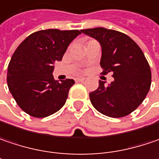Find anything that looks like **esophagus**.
Returning a JSON list of instances; mask_svg holds the SVG:
<instances>
[{
	"mask_svg": "<svg viewBox=\"0 0 159 159\" xmlns=\"http://www.w3.org/2000/svg\"><path fill=\"white\" fill-rule=\"evenodd\" d=\"M85 78L84 77H81V78H75V82L76 83H78V82H83V81H84Z\"/></svg>",
	"mask_w": 159,
	"mask_h": 159,
	"instance_id": "1",
	"label": "esophagus"
}]
</instances>
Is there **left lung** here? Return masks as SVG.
<instances>
[{"instance_id": "left-lung-1", "label": "left lung", "mask_w": 159, "mask_h": 159, "mask_svg": "<svg viewBox=\"0 0 159 159\" xmlns=\"http://www.w3.org/2000/svg\"><path fill=\"white\" fill-rule=\"evenodd\" d=\"M95 39L102 47L100 65L102 75L112 74L109 85L99 81V87L90 93L93 106L111 118L129 115L146 98L151 84V71L140 48L124 33L94 28L81 30Z\"/></svg>"}]
</instances>
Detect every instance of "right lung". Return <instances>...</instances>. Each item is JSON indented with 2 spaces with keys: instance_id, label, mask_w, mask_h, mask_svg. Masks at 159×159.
<instances>
[{
  "instance_id": "1",
  "label": "right lung",
  "mask_w": 159,
  "mask_h": 159,
  "mask_svg": "<svg viewBox=\"0 0 159 159\" xmlns=\"http://www.w3.org/2000/svg\"><path fill=\"white\" fill-rule=\"evenodd\" d=\"M81 30H45L30 34L13 53L7 84L17 104L29 115L45 118L66 103L73 79L56 81L54 63L61 61Z\"/></svg>"
}]
</instances>
